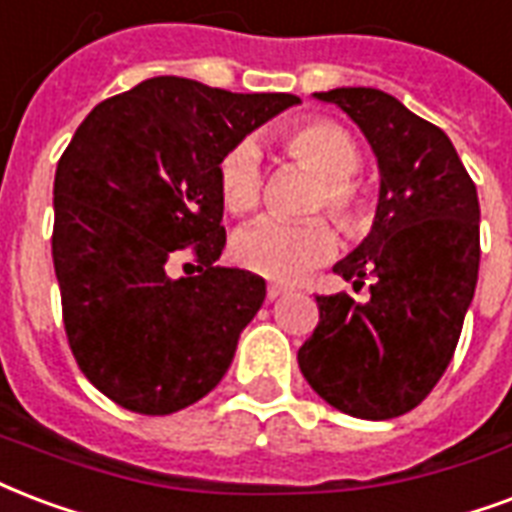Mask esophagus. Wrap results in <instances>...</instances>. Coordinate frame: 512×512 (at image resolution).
Masks as SVG:
<instances>
[{"label": "esophagus", "instance_id": "obj_1", "mask_svg": "<svg viewBox=\"0 0 512 512\" xmlns=\"http://www.w3.org/2000/svg\"><path fill=\"white\" fill-rule=\"evenodd\" d=\"M284 292H287V287H282V284H271V287H268V300L282 298Z\"/></svg>", "mask_w": 512, "mask_h": 512}]
</instances>
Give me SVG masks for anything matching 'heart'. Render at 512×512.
Listing matches in <instances>:
<instances>
[{
  "mask_svg": "<svg viewBox=\"0 0 512 512\" xmlns=\"http://www.w3.org/2000/svg\"><path fill=\"white\" fill-rule=\"evenodd\" d=\"M284 152L322 179L317 209H327L343 228H360L365 204L351 179L362 166L354 136L333 120H303L284 134ZM222 204L233 214L255 212L263 198V155L252 139L225 152L220 161ZM338 249V236L325 220H257L233 239V257L241 268L271 282L292 284L327 263Z\"/></svg>",
  "mask_w": 512,
  "mask_h": 512,
  "instance_id": "heart-1",
  "label": "heart"
}]
</instances>
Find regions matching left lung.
<instances>
[{
    "label": "left lung",
    "mask_w": 512,
    "mask_h": 512,
    "mask_svg": "<svg viewBox=\"0 0 512 512\" xmlns=\"http://www.w3.org/2000/svg\"><path fill=\"white\" fill-rule=\"evenodd\" d=\"M376 155L378 204L360 247L333 265L368 303L319 295V325L298 351L300 373L325 403L357 419H395L446 373L473 303L481 206L454 144L378 88H333Z\"/></svg>",
    "instance_id": "left-lung-1"
}]
</instances>
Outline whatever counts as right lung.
I'll return each instance as SVG.
<instances>
[{
    "label": "right lung",
    "instance_id": "1",
    "mask_svg": "<svg viewBox=\"0 0 512 512\" xmlns=\"http://www.w3.org/2000/svg\"><path fill=\"white\" fill-rule=\"evenodd\" d=\"M300 104L292 93H230L150 77L91 109L53 182V265L80 370L134 413L198 403L228 373L265 282L214 265L225 249L220 161ZM193 246L202 273L171 280Z\"/></svg>",
    "mask_w": 512,
    "mask_h": 512
}]
</instances>
